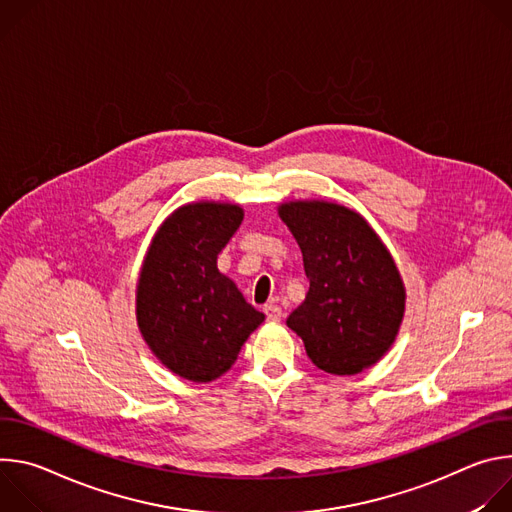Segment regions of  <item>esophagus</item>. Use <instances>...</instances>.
<instances>
[{"mask_svg": "<svg viewBox=\"0 0 512 512\" xmlns=\"http://www.w3.org/2000/svg\"><path fill=\"white\" fill-rule=\"evenodd\" d=\"M263 312H265L267 320H271V322H279L283 318V310L279 306H275V304H267L263 308Z\"/></svg>", "mask_w": 512, "mask_h": 512, "instance_id": "esophagus-1", "label": "esophagus"}]
</instances>
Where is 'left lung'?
I'll return each instance as SVG.
<instances>
[{"label": "left lung", "mask_w": 512, "mask_h": 512, "mask_svg": "<svg viewBox=\"0 0 512 512\" xmlns=\"http://www.w3.org/2000/svg\"><path fill=\"white\" fill-rule=\"evenodd\" d=\"M281 221L294 233L310 289L287 326L318 369L356 375L393 344L405 310L399 271L367 221L330 202H289Z\"/></svg>", "instance_id": "1"}]
</instances>
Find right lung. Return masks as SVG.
Here are the masks:
<instances>
[{
	"label": "right lung",
	"instance_id": "add662e5",
	"mask_svg": "<svg viewBox=\"0 0 512 512\" xmlns=\"http://www.w3.org/2000/svg\"><path fill=\"white\" fill-rule=\"evenodd\" d=\"M241 221L237 204H186L166 218L141 267L139 330L172 373L194 383L225 375L265 318L216 269Z\"/></svg>",
	"mask_w": 512,
	"mask_h": 512
}]
</instances>
